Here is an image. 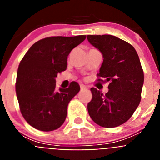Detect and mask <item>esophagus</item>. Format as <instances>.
<instances>
[{
  "mask_svg": "<svg viewBox=\"0 0 160 160\" xmlns=\"http://www.w3.org/2000/svg\"><path fill=\"white\" fill-rule=\"evenodd\" d=\"M80 88H81V90H87V86H85V85L81 84V85H80Z\"/></svg>",
  "mask_w": 160,
  "mask_h": 160,
  "instance_id": "34e87169",
  "label": "esophagus"
}]
</instances>
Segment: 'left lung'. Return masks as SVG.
Here are the masks:
<instances>
[{"instance_id": "left-lung-1", "label": "left lung", "mask_w": 160, "mask_h": 160, "mask_svg": "<svg viewBox=\"0 0 160 160\" xmlns=\"http://www.w3.org/2000/svg\"><path fill=\"white\" fill-rule=\"evenodd\" d=\"M87 40L102 55L98 76L110 82L105 95L90 89L93 97L87 105L89 114L103 128L118 127L132 116L140 102L144 81L140 60L131 44L115 36L88 35Z\"/></svg>"}]
</instances>
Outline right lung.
<instances>
[{"label":"right lung","mask_w":160,"mask_h":160,"mask_svg":"<svg viewBox=\"0 0 160 160\" xmlns=\"http://www.w3.org/2000/svg\"><path fill=\"white\" fill-rule=\"evenodd\" d=\"M87 36L50 37L29 48L20 62L16 93L20 110L26 122L42 131L62 125L70 100L80 90L72 82L68 88L56 89L58 73L66 70L67 58Z\"/></svg>","instance_id":"1"}]
</instances>
